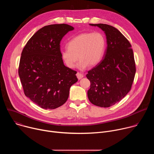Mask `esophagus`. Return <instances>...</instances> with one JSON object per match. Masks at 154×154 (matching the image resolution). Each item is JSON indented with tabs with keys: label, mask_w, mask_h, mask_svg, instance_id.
<instances>
[{
	"label": "esophagus",
	"mask_w": 154,
	"mask_h": 154,
	"mask_svg": "<svg viewBox=\"0 0 154 154\" xmlns=\"http://www.w3.org/2000/svg\"><path fill=\"white\" fill-rule=\"evenodd\" d=\"M76 75H77V79H78L79 80H80V79H82V78L83 77V76H84V75H83V74H81V73H80V72H77V74H76Z\"/></svg>",
	"instance_id": "1"
}]
</instances>
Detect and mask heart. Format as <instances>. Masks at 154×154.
I'll use <instances>...</instances> for the list:
<instances>
[{"mask_svg": "<svg viewBox=\"0 0 154 154\" xmlns=\"http://www.w3.org/2000/svg\"><path fill=\"white\" fill-rule=\"evenodd\" d=\"M68 48L61 51V57L69 68H74L79 57L77 67L85 69L88 66H94L102 59L106 48V41L99 32H86L72 38L67 44Z\"/></svg>", "mask_w": 154, "mask_h": 154, "instance_id": "heart-1", "label": "heart"}]
</instances>
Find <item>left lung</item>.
Wrapping results in <instances>:
<instances>
[{
    "label": "left lung",
    "mask_w": 154,
    "mask_h": 154,
    "mask_svg": "<svg viewBox=\"0 0 154 154\" xmlns=\"http://www.w3.org/2000/svg\"><path fill=\"white\" fill-rule=\"evenodd\" d=\"M105 33L107 47L103 59L88 72L90 81L88 97L94 105L109 107L122 100L130 91L136 67L131 46L115 27L104 24H90Z\"/></svg>",
    "instance_id": "8db88e82"
}]
</instances>
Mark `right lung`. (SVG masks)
<instances>
[{"instance_id": "add662e5", "label": "right lung", "mask_w": 154, "mask_h": 154, "mask_svg": "<svg viewBox=\"0 0 154 154\" xmlns=\"http://www.w3.org/2000/svg\"><path fill=\"white\" fill-rule=\"evenodd\" d=\"M74 29L65 24L43 27L22 52L18 72L24 94L42 108L63 105L71 86L78 80L77 72L64 66L60 45L63 37Z\"/></svg>"}]
</instances>
